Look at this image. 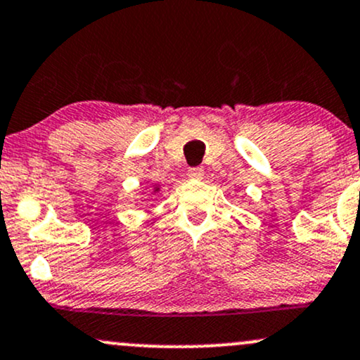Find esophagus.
I'll use <instances>...</instances> for the list:
<instances>
[{"label":"esophagus","instance_id":"esophagus-1","mask_svg":"<svg viewBox=\"0 0 360 360\" xmlns=\"http://www.w3.org/2000/svg\"><path fill=\"white\" fill-rule=\"evenodd\" d=\"M205 171L201 167H191L188 171V177L189 179H203Z\"/></svg>","mask_w":360,"mask_h":360}]
</instances>
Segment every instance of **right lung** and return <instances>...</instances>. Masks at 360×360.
Returning a JSON list of instances; mask_svg holds the SVG:
<instances>
[{"instance_id": "1", "label": "right lung", "mask_w": 360, "mask_h": 360, "mask_svg": "<svg viewBox=\"0 0 360 360\" xmlns=\"http://www.w3.org/2000/svg\"><path fill=\"white\" fill-rule=\"evenodd\" d=\"M157 191H159V188H153V193H157Z\"/></svg>"}]
</instances>
